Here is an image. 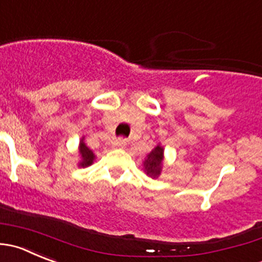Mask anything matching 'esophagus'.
Segmentation results:
<instances>
[{
    "mask_svg": "<svg viewBox=\"0 0 262 262\" xmlns=\"http://www.w3.org/2000/svg\"><path fill=\"white\" fill-rule=\"evenodd\" d=\"M125 146H126L125 139H116V141L113 143L114 148H125Z\"/></svg>",
    "mask_w": 262,
    "mask_h": 262,
    "instance_id": "esophagus-1",
    "label": "esophagus"
}]
</instances>
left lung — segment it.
I'll list each match as a JSON object with an SVG mask.
<instances>
[{
    "mask_svg": "<svg viewBox=\"0 0 262 262\" xmlns=\"http://www.w3.org/2000/svg\"><path fill=\"white\" fill-rule=\"evenodd\" d=\"M165 155H164V147L161 143L157 144L151 152L146 155L143 161V171L147 177L152 178V179H159L161 177L162 167H164Z\"/></svg>",
    "mask_w": 262,
    "mask_h": 262,
    "instance_id": "1",
    "label": "left lung"
}]
</instances>
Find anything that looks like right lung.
Listing matches in <instances>:
<instances>
[{
  "label": "right lung",
  "mask_w": 262,
  "mask_h": 262,
  "mask_svg": "<svg viewBox=\"0 0 262 262\" xmlns=\"http://www.w3.org/2000/svg\"><path fill=\"white\" fill-rule=\"evenodd\" d=\"M78 154H79V161H78V166L79 167H88L95 162L96 155L93 154L92 149L85 144L84 137H82L79 141V146H78Z\"/></svg>",
  "instance_id": "add662e5"
}]
</instances>
